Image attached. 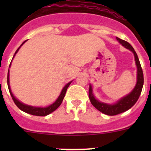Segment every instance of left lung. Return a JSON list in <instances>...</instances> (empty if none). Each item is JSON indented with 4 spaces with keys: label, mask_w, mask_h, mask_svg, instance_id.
<instances>
[{
    "label": "left lung",
    "mask_w": 151,
    "mask_h": 151,
    "mask_svg": "<svg viewBox=\"0 0 151 151\" xmlns=\"http://www.w3.org/2000/svg\"><path fill=\"white\" fill-rule=\"evenodd\" d=\"M116 39L122 46L125 47V48L130 50L131 51H132V53L134 54L135 63L136 66H137V69H138L137 70V83H136L135 87L134 88V89L132 91L131 93L122 97V99L117 101L114 104H107L100 102V101H97L94 97L93 93H92L91 85H90L88 96L91 104L96 109L101 111V113H104V114L108 116L117 115V114H119V113H122L123 112L126 111V110H129L132 106H134L138 100V98H139L144 85L143 71H142V69H141V63H140V61L138 60V55L136 54V52L134 51V48L127 41L120 39V38H117V37Z\"/></svg>",
    "instance_id": "1"
}]
</instances>
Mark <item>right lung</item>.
Segmentation results:
<instances>
[{"label":"right lung","mask_w":151,"mask_h":151,"mask_svg":"<svg viewBox=\"0 0 151 151\" xmlns=\"http://www.w3.org/2000/svg\"><path fill=\"white\" fill-rule=\"evenodd\" d=\"M26 41H24L23 43L21 45V46H22V45H23V44L25 43ZM21 46L19 47L18 49H17V51H16V53H15V54H14V56H13V57H15L16 54H17V52H18V50H19V48L21 47ZM10 64H11V63H10ZM71 82H69V83H67L66 85H65V86H64V88H63V90H62V91H61L60 96L58 97V98L57 99V101H56L53 104L50 105V106H47V107H36V106H29V105L24 104H22V102H20L19 101H18V100H17V98L14 97V96H13V93H12V91H11V89H10V87L9 71H8V74H7L8 88H9V91H10V95H11V97H12V99H13V101H14V103H15V104L17 106V107H18L19 109H20L22 111L25 112V113H29V114H32V115H34V116H45L48 115V114L51 113L52 112H54V110H56L57 108L59 107L60 105L62 104L63 100L64 97H65V94H66V90H67V88H68V87L69 86V85L71 84Z\"/></svg>","instance_id":"1"}]
</instances>
